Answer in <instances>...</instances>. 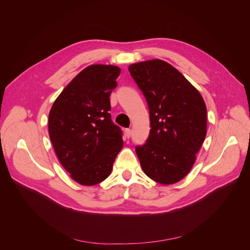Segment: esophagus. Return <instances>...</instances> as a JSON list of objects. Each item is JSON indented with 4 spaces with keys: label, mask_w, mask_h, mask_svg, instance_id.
I'll return each mask as SVG.
<instances>
[{
    "label": "esophagus",
    "mask_w": 250,
    "mask_h": 250,
    "mask_svg": "<svg viewBox=\"0 0 250 250\" xmlns=\"http://www.w3.org/2000/svg\"><path fill=\"white\" fill-rule=\"evenodd\" d=\"M125 131V136H126L127 138H129V137L131 136V130H130V128H126Z\"/></svg>",
    "instance_id": "1"
}]
</instances>
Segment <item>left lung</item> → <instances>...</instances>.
I'll list each match as a JSON object with an SVG mask.
<instances>
[{
    "instance_id": "1",
    "label": "left lung",
    "mask_w": 250,
    "mask_h": 250,
    "mask_svg": "<svg viewBox=\"0 0 250 250\" xmlns=\"http://www.w3.org/2000/svg\"><path fill=\"white\" fill-rule=\"evenodd\" d=\"M146 99L149 135L135 151L144 172L169 185L191 170L207 133V108L199 91L169 63L153 59L128 67Z\"/></svg>"
}]
</instances>
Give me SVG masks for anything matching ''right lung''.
Listing matches in <instances>:
<instances>
[{"label": "right lung", "mask_w": 250, "mask_h": 250, "mask_svg": "<svg viewBox=\"0 0 250 250\" xmlns=\"http://www.w3.org/2000/svg\"><path fill=\"white\" fill-rule=\"evenodd\" d=\"M120 73L113 65L88 66L65 87L50 110L48 131L55 153L81 185L104 181L123 148V131L109 113L110 95Z\"/></svg>", "instance_id": "add662e5"}]
</instances>
